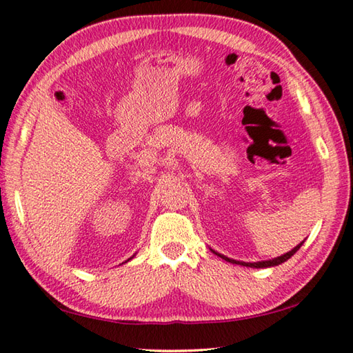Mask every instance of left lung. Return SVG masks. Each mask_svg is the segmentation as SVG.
I'll use <instances>...</instances> for the list:
<instances>
[{
	"label": "left lung",
	"instance_id": "left-lung-1",
	"mask_svg": "<svg viewBox=\"0 0 353 353\" xmlns=\"http://www.w3.org/2000/svg\"><path fill=\"white\" fill-rule=\"evenodd\" d=\"M302 244H303V241H302V243H299L294 249H291V250H290V252H286V254L280 255V256H276V259H271V260H263V261H254V263H250V261H238V260L229 259V256H225V255H223V254L216 252V250H213V249H210V250H212L213 254H216L218 256H221V259H223V260L229 261V263H234V265H241V266H248V268H256V270H260V268H272V266H279V265H282V263H285L286 260L291 259V256L294 255L299 249H301Z\"/></svg>",
	"mask_w": 353,
	"mask_h": 353
}]
</instances>
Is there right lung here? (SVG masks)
<instances>
[{"label":"right lung","instance_id":"obj_1","mask_svg":"<svg viewBox=\"0 0 353 353\" xmlns=\"http://www.w3.org/2000/svg\"><path fill=\"white\" fill-rule=\"evenodd\" d=\"M134 256H135V255H132V256H130V259H129V260H132V259H134ZM129 260H128V261H129ZM128 261H124V263H128Z\"/></svg>","mask_w":353,"mask_h":353}]
</instances>
